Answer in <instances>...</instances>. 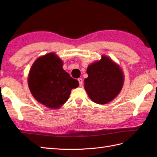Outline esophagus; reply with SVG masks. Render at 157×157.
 Masks as SVG:
<instances>
[{"instance_id": "esophagus-1", "label": "esophagus", "mask_w": 157, "mask_h": 157, "mask_svg": "<svg viewBox=\"0 0 157 157\" xmlns=\"http://www.w3.org/2000/svg\"><path fill=\"white\" fill-rule=\"evenodd\" d=\"M78 82H79V86H82V85H83V80H82V78H79L78 79Z\"/></svg>"}]
</instances>
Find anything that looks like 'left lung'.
I'll list each match as a JSON object with an SVG mask.
<instances>
[{
	"instance_id": "1",
	"label": "left lung",
	"mask_w": 157,
	"mask_h": 157,
	"mask_svg": "<svg viewBox=\"0 0 157 157\" xmlns=\"http://www.w3.org/2000/svg\"><path fill=\"white\" fill-rule=\"evenodd\" d=\"M87 73L88 77L84 79V88L90 98L99 105L113 101L121 92L124 84L121 68L105 55L89 65Z\"/></svg>"
}]
</instances>
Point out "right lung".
<instances>
[{
	"mask_svg": "<svg viewBox=\"0 0 157 157\" xmlns=\"http://www.w3.org/2000/svg\"><path fill=\"white\" fill-rule=\"evenodd\" d=\"M63 62L54 52L40 56L28 74V87L32 96L46 107L58 109L67 101L79 82L63 68Z\"/></svg>",
	"mask_w": 157,
	"mask_h": 157,
	"instance_id": "right-lung-1",
	"label": "right lung"
}]
</instances>
